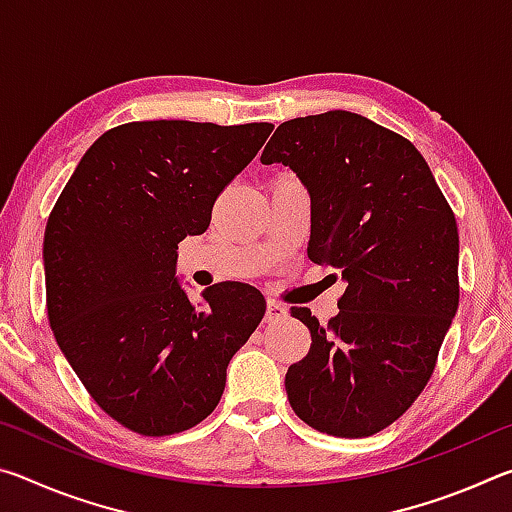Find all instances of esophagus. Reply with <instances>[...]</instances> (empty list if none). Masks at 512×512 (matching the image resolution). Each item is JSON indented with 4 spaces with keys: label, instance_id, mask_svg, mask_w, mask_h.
<instances>
[{
    "label": "esophagus",
    "instance_id": "esophagus-1",
    "mask_svg": "<svg viewBox=\"0 0 512 512\" xmlns=\"http://www.w3.org/2000/svg\"><path fill=\"white\" fill-rule=\"evenodd\" d=\"M287 318V309H284L280 302L268 300L266 302V323H277V320Z\"/></svg>",
    "mask_w": 512,
    "mask_h": 512
}]
</instances>
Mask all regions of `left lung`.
Wrapping results in <instances>:
<instances>
[{
    "label": "left lung",
    "mask_w": 512,
    "mask_h": 512,
    "mask_svg": "<svg viewBox=\"0 0 512 512\" xmlns=\"http://www.w3.org/2000/svg\"><path fill=\"white\" fill-rule=\"evenodd\" d=\"M296 171L311 196V262L345 282L339 314L311 332L284 388L302 422L366 438L418 400L458 309V228L420 151L357 112L277 126L262 164ZM336 280V275H334Z\"/></svg>",
    "instance_id": "8db88e82"
}]
</instances>
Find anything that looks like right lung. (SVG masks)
I'll return each mask as SVG.
<instances>
[{
    "mask_svg": "<svg viewBox=\"0 0 512 512\" xmlns=\"http://www.w3.org/2000/svg\"><path fill=\"white\" fill-rule=\"evenodd\" d=\"M271 131L266 121L183 119L110 128L49 214L51 332L92 400L126 429L171 436L203 422L230 359L262 323L266 300L250 284H212L189 300L176 259Z\"/></svg>",
    "mask_w": 512,
    "mask_h": 512,
    "instance_id": "obj_1",
    "label": "right lung"
}]
</instances>
